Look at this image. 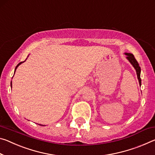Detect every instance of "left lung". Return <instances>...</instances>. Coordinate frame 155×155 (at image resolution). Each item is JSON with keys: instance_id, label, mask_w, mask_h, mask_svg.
<instances>
[{"instance_id": "left-lung-1", "label": "left lung", "mask_w": 155, "mask_h": 155, "mask_svg": "<svg viewBox=\"0 0 155 155\" xmlns=\"http://www.w3.org/2000/svg\"><path fill=\"white\" fill-rule=\"evenodd\" d=\"M125 54L127 56L126 58L127 59V61H128L129 62L131 63V65L133 66L134 68L135 69V70H136L137 78H138L139 85H140V86H141V77H140V76H141V68H140L138 62H137V60L135 59L134 56L133 54H132L125 53Z\"/></svg>"}]
</instances>
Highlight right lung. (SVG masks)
Instances as JSON below:
<instances>
[{
	"mask_svg": "<svg viewBox=\"0 0 155 155\" xmlns=\"http://www.w3.org/2000/svg\"><path fill=\"white\" fill-rule=\"evenodd\" d=\"M27 58H26V59H27ZM25 61H26V60H25ZM25 61H23V62H21V63H18V64L16 65V68H15V70H14V73H15V72H16V69H17V68H18V66H19V65H20L21 64V63H24V62H25ZM12 87V81H11V87ZM39 125H40V124H39ZM40 126H43V125H40Z\"/></svg>",
	"mask_w": 155,
	"mask_h": 155,
	"instance_id": "add662e5",
	"label": "right lung"
}]
</instances>
